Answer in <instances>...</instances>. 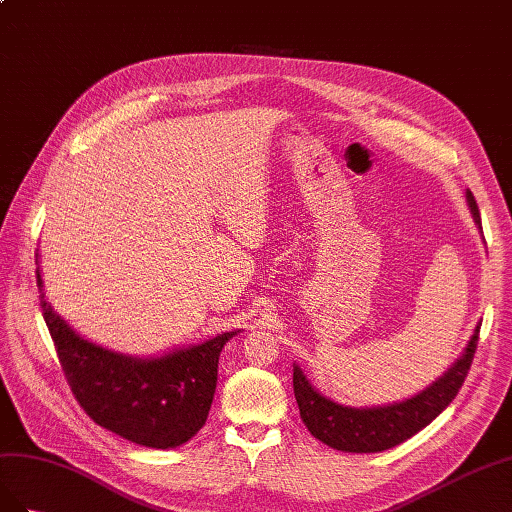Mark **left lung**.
<instances>
[{
  "mask_svg": "<svg viewBox=\"0 0 512 512\" xmlns=\"http://www.w3.org/2000/svg\"><path fill=\"white\" fill-rule=\"evenodd\" d=\"M465 197L474 216V223L478 225V231H483L480 212L472 191H465ZM478 332L480 321L461 356L433 384H429L425 390H420L410 399L388 405L349 407L332 401L306 379L302 369L294 362V392L300 418L313 437L334 450L382 452L392 446H399L401 442L410 440L420 429H425L457 397V392L467 377V371L472 367Z\"/></svg>",
  "mask_w": 512,
  "mask_h": 512,
  "instance_id": "obj_1",
  "label": "left lung"
}]
</instances>
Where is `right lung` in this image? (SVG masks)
<instances>
[{"instance_id": "obj_1", "label": "right lung", "mask_w": 512, "mask_h": 512, "mask_svg": "<svg viewBox=\"0 0 512 512\" xmlns=\"http://www.w3.org/2000/svg\"><path fill=\"white\" fill-rule=\"evenodd\" d=\"M38 257V255H36ZM40 309L72 394L96 425L148 448H178L206 425L218 356L240 330L163 356H128L83 339L55 313L36 268Z\"/></svg>"}]
</instances>
